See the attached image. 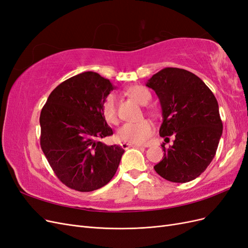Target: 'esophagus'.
I'll return each mask as SVG.
<instances>
[{
    "label": "esophagus",
    "instance_id": "esophagus-1",
    "mask_svg": "<svg viewBox=\"0 0 248 248\" xmlns=\"http://www.w3.org/2000/svg\"><path fill=\"white\" fill-rule=\"evenodd\" d=\"M121 147H122V149H124V150H127V149L132 148V147H140V145H133V144H129V142H122V144H121Z\"/></svg>",
    "mask_w": 248,
    "mask_h": 248
}]
</instances>
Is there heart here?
<instances>
[{
    "mask_svg": "<svg viewBox=\"0 0 248 248\" xmlns=\"http://www.w3.org/2000/svg\"><path fill=\"white\" fill-rule=\"evenodd\" d=\"M128 95L138 101L140 104L145 106L151 99V93L141 86H132L127 91ZM102 116L109 124L116 125L119 122L117 110L116 97L114 95L108 96L102 103ZM154 131L153 124L149 120H142L137 123H125L118 130V138L131 144H145L151 138Z\"/></svg>",
    "mask_w": 248,
    "mask_h": 248,
    "instance_id": "obj_1",
    "label": "heart"
}]
</instances>
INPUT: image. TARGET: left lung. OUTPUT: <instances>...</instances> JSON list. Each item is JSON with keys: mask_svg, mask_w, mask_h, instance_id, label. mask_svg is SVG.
I'll return each mask as SVG.
<instances>
[{"mask_svg": "<svg viewBox=\"0 0 248 248\" xmlns=\"http://www.w3.org/2000/svg\"><path fill=\"white\" fill-rule=\"evenodd\" d=\"M146 86L160 101V137H175L169 148L162 142L163 158L154 170L168 181L189 182L208 168L218 147L222 134L218 103L205 82L185 69L168 67Z\"/></svg>", "mask_w": 248, "mask_h": 248, "instance_id": "obj_1", "label": "left lung"}]
</instances>
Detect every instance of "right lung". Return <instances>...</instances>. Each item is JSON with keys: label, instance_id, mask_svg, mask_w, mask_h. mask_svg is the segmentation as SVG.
Returning <instances> with one entry per match:
<instances>
[{"label": "right lung", "instance_id": "obj_1", "mask_svg": "<svg viewBox=\"0 0 248 248\" xmlns=\"http://www.w3.org/2000/svg\"><path fill=\"white\" fill-rule=\"evenodd\" d=\"M114 89L98 73L82 72L61 82L41 110V149L60 181L71 189H98L118 170L124 150L100 141L112 134L101 109Z\"/></svg>", "mask_w": 248, "mask_h": 248}]
</instances>
